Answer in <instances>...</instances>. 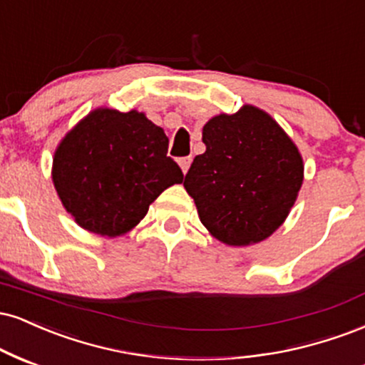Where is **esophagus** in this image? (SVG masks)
I'll use <instances>...</instances> for the list:
<instances>
[{"label": "esophagus", "mask_w": 365, "mask_h": 365, "mask_svg": "<svg viewBox=\"0 0 365 365\" xmlns=\"http://www.w3.org/2000/svg\"><path fill=\"white\" fill-rule=\"evenodd\" d=\"M178 165H180V168H182L183 173H187L188 168H190V165H192V158H190V156L180 158V160H178Z\"/></svg>", "instance_id": "esophagus-1"}]
</instances>
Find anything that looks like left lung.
I'll use <instances>...</instances> for the list:
<instances>
[{
    "label": "left lung",
    "instance_id": "8db88e82",
    "mask_svg": "<svg viewBox=\"0 0 365 365\" xmlns=\"http://www.w3.org/2000/svg\"><path fill=\"white\" fill-rule=\"evenodd\" d=\"M202 140L205 153L195 156L183 180L202 225L231 247L269 238L289 216L302 185L299 149L253 105L210 118Z\"/></svg>",
    "mask_w": 365,
    "mask_h": 365
}]
</instances>
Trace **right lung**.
Here are the masks:
<instances>
[{"label":"right lung","mask_w":365,"mask_h":365,"mask_svg":"<svg viewBox=\"0 0 365 365\" xmlns=\"http://www.w3.org/2000/svg\"><path fill=\"white\" fill-rule=\"evenodd\" d=\"M166 153L165 130L143 112L96 108L57 146L52 182L83 230L113 238L138 226L161 192L183 182Z\"/></svg>","instance_id":"1"}]
</instances>
